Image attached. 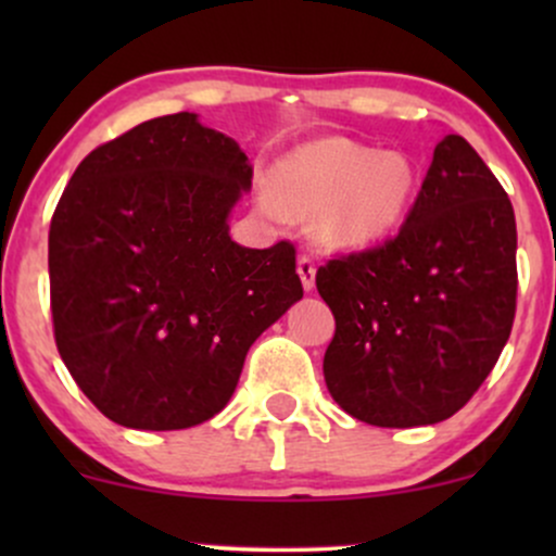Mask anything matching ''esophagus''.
I'll return each mask as SVG.
<instances>
[{"label": "esophagus", "mask_w": 556, "mask_h": 556, "mask_svg": "<svg viewBox=\"0 0 556 556\" xmlns=\"http://www.w3.org/2000/svg\"><path fill=\"white\" fill-rule=\"evenodd\" d=\"M298 274H300V282H303V287L305 290H314V285H316V264H314V258L311 256H300L298 258Z\"/></svg>", "instance_id": "34e87169"}]
</instances>
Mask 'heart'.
<instances>
[{
  "label": "heart",
  "instance_id": "1",
  "mask_svg": "<svg viewBox=\"0 0 556 556\" xmlns=\"http://www.w3.org/2000/svg\"><path fill=\"white\" fill-rule=\"evenodd\" d=\"M416 188L410 156L324 138L290 151L277 164L274 182L258 188V201L274 216L285 208L316 214L318 240L329 245H363L400 225Z\"/></svg>",
  "mask_w": 556,
  "mask_h": 556
}]
</instances>
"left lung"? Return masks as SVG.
<instances>
[{
  "instance_id": "1",
  "label": "left lung",
  "mask_w": 556,
  "mask_h": 556,
  "mask_svg": "<svg viewBox=\"0 0 556 556\" xmlns=\"http://www.w3.org/2000/svg\"><path fill=\"white\" fill-rule=\"evenodd\" d=\"M515 253L507 193L468 140L446 136L400 232L318 266L337 324L324 355L337 405L381 429L455 416L513 331Z\"/></svg>"
}]
</instances>
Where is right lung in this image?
<instances>
[{
    "instance_id": "obj_1",
    "label": "right lung",
    "mask_w": 556,
    "mask_h": 556,
    "mask_svg": "<svg viewBox=\"0 0 556 556\" xmlns=\"http://www.w3.org/2000/svg\"><path fill=\"white\" fill-rule=\"evenodd\" d=\"M253 167L177 112L96 146L49 227L54 342L80 392L127 429L214 418L248 350L295 300V245L253 251L227 216Z\"/></svg>"
}]
</instances>
